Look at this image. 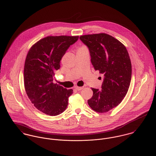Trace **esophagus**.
<instances>
[{"mask_svg":"<svg viewBox=\"0 0 156 156\" xmlns=\"http://www.w3.org/2000/svg\"><path fill=\"white\" fill-rule=\"evenodd\" d=\"M75 89L76 90L80 91V90H82V89H83V87H78V86H75Z\"/></svg>","mask_w":156,"mask_h":156,"instance_id":"obj_1","label":"esophagus"}]
</instances>
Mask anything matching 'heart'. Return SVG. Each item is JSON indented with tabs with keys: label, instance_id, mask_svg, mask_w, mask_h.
<instances>
[{
	"label": "heart",
	"instance_id": "heart-1",
	"mask_svg": "<svg viewBox=\"0 0 156 156\" xmlns=\"http://www.w3.org/2000/svg\"><path fill=\"white\" fill-rule=\"evenodd\" d=\"M83 47H84V46H83ZM81 48H82V47H81Z\"/></svg>",
	"mask_w": 156,
	"mask_h": 156
}]
</instances>
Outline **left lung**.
I'll use <instances>...</instances> for the list:
<instances>
[{"label":"left lung","mask_w":156,"mask_h":156,"mask_svg":"<svg viewBox=\"0 0 156 156\" xmlns=\"http://www.w3.org/2000/svg\"><path fill=\"white\" fill-rule=\"evenodd\" d=\"M80 38L89 48L94 70L104 78L102 90L91 88L94 94L88 104L96 112H107L122 102L128 90L132 69L128 51L121 42L105 33Z\"/></svg>","instance_id":"1"}]
</instances>
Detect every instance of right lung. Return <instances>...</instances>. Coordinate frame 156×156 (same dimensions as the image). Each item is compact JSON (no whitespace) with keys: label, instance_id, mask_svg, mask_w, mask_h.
Instances as JSON below:
<instances>
[{"label":"right lung","instance_id":"right-lung-1","mask_svg":"<svg viewBox=\"0 0 156 156\" xmlns=\"http://www.w3.org/2000/svg\"><path fill=\"white\" fill-rule=\"evenodd\" d=\"M78 36H48L35 43L28 52L24 67V85L34 105L49 116L62 113L68 105L72 89L53 83L60 61Z\"/></svg>","mask_w":156,"mask_h":156}]
</instances>
